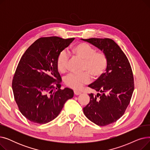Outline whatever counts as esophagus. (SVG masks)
<instances>
[{"label": "esophagus", "instance_id": "34e87169", "mask_svg": "<svg viewBox=\"0 0 150 150\" xmlns=\"http://www.w3.org/2000/svg\"><path fill=\"white\" fill-rule=\"evenodd\" d=\"M81 93V92L79 91H76V90H75L74 91V94L75 96H78V95H80V94Z\"/></svg>", "mask_w": 150, "mask_h": 150}]
</instances>
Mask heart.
<instances>
[{"instance_id":"b5f03b06","label":"heart","mask_w":150,"mask_h":150,"mask_svg":"<svg viewBox=\"0 0 150 150\" xmlns=\"http://www.w3.org/2000/svg\"><path fill=\"white\" fill-rule=\"evenodd\" d=\"M73 57L83 61L82 70L83 74L78 75L70 74L64 78V83L68 87L74 89H79L91 81V76L97 79L103 75L108 66V58L106 53L96 52L92 45L80 42L75 45L72 49ZM69 57L65 50L61 51L57 57L58 69L64 72L68 69Z\"/></svg>"}]
</instances>
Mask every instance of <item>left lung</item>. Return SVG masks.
<instances>
[{"mask_svg": "<svg viewBox=\"0 0 150 150\" xmlns=\"http://www.w3.org/2000/svg\"><path fill=\"white\" fill-rule=\"evenodd\" d=\"M103 50L108 56L106 72L89 85L98 93H90L89 103L83 108L86 117L99 126L115 122L124 114L134 89L130 63L114 41L109 38L81 39Z\"/></svg>", "mask_w": 150, "mask_h": 150, "instance_id": "left-lung-1", "label": "left lung"}]
</instances>
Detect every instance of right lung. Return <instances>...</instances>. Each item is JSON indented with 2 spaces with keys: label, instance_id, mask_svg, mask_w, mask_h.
<instances>
[{
  "label": "right lung",
  "instance_id": "1",
  "mask_svg": "<svg viewBox=\"0 0 150 150\" xmlns=\"http://www.w3.org/2000/svg\"><path fill=\"white\" fill-rule=\"evenodd\" d=\"M74 39L40 38L21 57L13 76L12 89L20 112L28 120L39 124L53 120L66 101L74 97L72 89H61L57 59Z\"/></svg>",
  "mask_w": 150,
  "mask_h": 150
}]
</instances>
